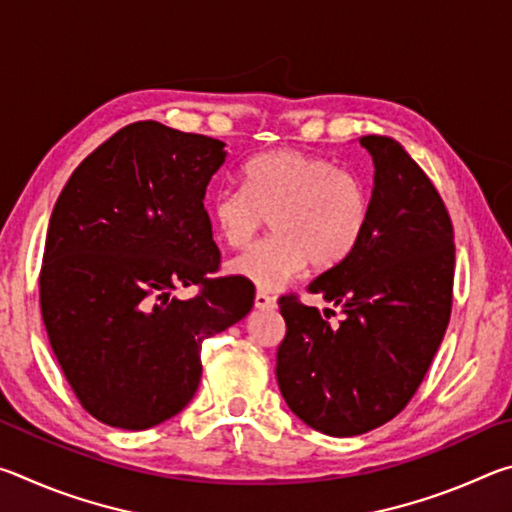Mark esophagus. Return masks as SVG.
I'll use <instances>...</instances> for the list:
<instances>
[{
	"label": "esophagus",
	"mask_w": 512,
	"mask_h": 512,
	"mask_svg": "<svg viewBox=\"0 0 512 512\" xmlns=\"http://www.w3.org/2000/svg\"><path fill=\"white\" fill-rule=\"evenodd\" d=\"M255 307L257 309H273L275 307V298L271 296V293H266V291H257L255 293Z\"/></svg>",
	"instance_id": "34e87169"
}]
</instances>
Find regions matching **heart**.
Returning a JSON list of instances; mask_svg holds the SVG:
<instances>
[{
    "instance_id": "heart-1",
    "label": "heart",
    "mask_w": 512,
    "mask_h": 512,
    "mask_svg": "<svg viewBox=\"0 0 512 512\" xmlns=\"http://www.w3.org/2000/svg\"><path fill=\"white\" fill-rule=\"evenodd\" d=\"M244 189L219 187L210 216L230 248H244L271 216V235L244 250L232 271L259 289H280L307 262L332 268L352 255L370 221V187L323 155L271 151L244 167Z\"/></svg>"
}]
</instances>
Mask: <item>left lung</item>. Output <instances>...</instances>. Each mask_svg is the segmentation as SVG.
I'll return each mask as SVG.
<instances>
[{
	"label": "left lung",
	"instance_id": "1",
	"mask_svg": "<svg viewBox=\"0 0 512 512\" xmlns=\"http://www.w3.org/2000/svg\"><path fill=\"white\" fill-rule=\"evenodd\" d=\"M375 162L370 221L348 259L309 293L343 307L339 327L298 293L280 296L287 334L277 384L289 409L327 436L393 420L418 391L452 314L454 225L427 173L386 135H363Z\"/></svg>",
	"mask_w": 512,
	"mask_h": 512
}]
</instances>
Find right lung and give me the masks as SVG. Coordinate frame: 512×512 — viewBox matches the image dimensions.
Here are the masks:
<instances>
[{
    "instance_id": "right-lung-1",
    "label": "right lung",
    "mask_w": 512,
    "mask_h": 512,
    "mask_svg": "<svg viewBox=\"0 0 512 512\" xmlns=\"http://www.w3.org/2000/svg\"><path fill=\"white\" fill-rule=\"evenodd\" d=\"M225 162L214 137L135 121L97 146L60 192L40 266L45 329L76 400L128 431L173 418L201 384V345L239 323L253 282L214 277L203 198ZM194 286L180 301L172 291Z\"/></svg>"
}]
</instances>
